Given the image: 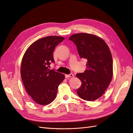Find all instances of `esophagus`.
Segmentation results:
<instances>
[{
	"label": "esophagus",
	"instance_id": "1",
	"mask_svg": "<svg viewBox=\"0 0 133 133\" xmlns=\"http://www.w3.org/2000/svg\"><path fill=\"white\" fill-rule=\"evenodd\" d=\"M65 78H71V77H73L74 76V75L73 74H70L69 75H67V74H65Z\"/></svg>",
	"mask_w": 133,
	"mask_h": 133
}]
</instances>
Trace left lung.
Instances as JSON below:
<instances>
[{
    "instance_id": "obj_1",
    "label": "left lung",
    "mask_w": 133,
    "mask_h": 133,
    "mask_svg": "<svg viewBox=\"0 0 133 133\" xmlns=\"http://www.w3.org/2000/svg\"><path fill=\"white\" fill-rule=\"evenodd\" d=\"M69 39L76 45L80 57L87 60V69L76 75L82 82L77 94L84 100L94 101L104 93L112 77L109 48L102 39L91 34H75Z\"/></svg>"
}]
</instances>
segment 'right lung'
<instances>
[{
	"instance_id": "right-lung-1",
	"label": "right lung",
	"mask_w": 133,
	"mask_h": 133,
	"mask_svg": "<svg viewBox=\"0 0 133 133\" xmlns=\"http://www.w3.org/2000/svg\"><path fill=\"white\" fill-rule=\"evenodd\" d=\"M64 38L48 36L39 39L28 48L24 55L21 77L28 94L40 105L50 104L55 99L64 74L49 68L54 63L53 51Z\"/></svg>"
}]
</instances>
